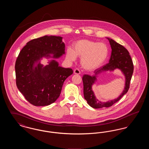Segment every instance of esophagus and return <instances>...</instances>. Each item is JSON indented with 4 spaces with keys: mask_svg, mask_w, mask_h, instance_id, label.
Here are the masks:
<instances>
[{
    "mask_svg": "<svg viewBox=\"0 0 149 149\" xmlns=\"http://www.w3.org/2000/svg\"><path fill=\"white\" fill-rule=\"evenodd\" d=\"M74 73L75 74L79 75V74H80V71L79 69H75L74 70Z\"/></svg>",
    "mask_w": 149,
    "mask_h": 149,
    "instance_id": "1",
    "label": "esophagus"
}]
</instances>
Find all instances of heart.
I'll return each instance as SVG.
<instances>
[{
    "instance_id": "heart-1",
    "label": "heart",
    "mask_w": 149,
    "mask_h": 149,
    "mask_svg": "<svg viewBox=\"0 0 149 149\" xmlns=\"http://www.w3.org/2000/svg\"><path fill=\"white\" fill-rule=\"evenodd\" d=\"M108 52L105 43L83 39L74 43L73 50L68 49L66 58L68 61L72 62L77 57H80L81 66L86 70L92 71L104 64Z\"/></svg>"
}]
</instances>
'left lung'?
<instances>
[{
	"label": "left lung",
	"mask_w": 149,
	"mask_h": 149,
	"mask_svg": "<svg viewBox=\"0 0 149 149\" xmlns=\"http://www.w3.org/2000/svg\"><path fill=\"white\" fill-rule=\"evenodd\" d=\"M109 41L112 52L108 64L103 65L94 71V75L85 74L83 77V82L84 86V99L87 101L88 104L94 108H101L103 107L112 106L117 102L121 98L127 93L130 88V84L134 72V64L130 53L128 50L122 45L116 42L113 40L107 38ZM116 68H119L123 72L125 76L126 83L125 89L117 99L107 102H102L97 99L92 92L91 87L96 80V77L99 73L104 71H112Z\"/></svg>",
	"instance_id": "left-lung-1"
}]
</instances>
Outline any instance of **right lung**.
I'll list each match as a JSON object with an SVG mask.
<instances>
[{"instance_id":"right-lung-1","label":"right lung","mask_w":149,"mask_h":149,"mask_svg":"<svg viewBox=\"0 0 149 149\" xmlns=\"http://www.w3.org/2000/svg\"><path fill=\"white\" fill-rule=\"evenodd\" d=\"M64 54L62 37L54 36L33 39L20 51L15 64L16 85L31 104L48 106L59 97L64 81L72 70L58 66L54 60L45 67L38 62L43 57L58 58Z\"/></svg>"}]
</instances>
